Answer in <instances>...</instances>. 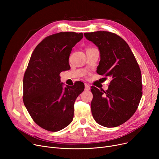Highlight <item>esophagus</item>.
Listing matches in <instances>:
<instances>
[{
	"label": "esophagus",
	"mask_w": 159,
	"mask_h": 159,
	"mask_svg": "<svg viewBox=\"0 0 159 159\" xmlns=\"http://www.w3.org/2000/svg\"><path fill=\"white\" fill-rule=\"evenodd\" d=\"M84 89H85L86 91H89V90H90V86L88 84H85V88Z\"/></svg>",
	"instance_id": "34e87169"
}]
</instances>
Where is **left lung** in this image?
I'll return each instance as SVG.
<instances>
[{"label":"left lung","instance_id":"8db88e82","mask_svg":"<svg viewBox=\"0 0 159 159\" xmlns=\"http://www.w3.org/2000/svg\"><path fill=\"white\" fill-rule=\"evenodd\" d=\"M84 35L99 49L97 73L111 79L106 91L91 87L93 119L104 127L119 126L135 113L143 95L139 66L126 42L115 33L98 31Z\"/></svg>","mask_w":159,"mask_h":159}]
</instances>
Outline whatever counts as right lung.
Masks as SVG:
<instances>
[{
	"mask_svg": "<svg viewBox=\"0 0 159 159\" xmlns=\"http://www.w3.org/2000/svg\"><path fill=\"white\" fill-rule=\"evenodd\" d=\"M83 33L60 32L42 40L32 53L23 79V101L34 122L49 131H60L71 122L74 103L84 89L76 82L63 88L60 73L70 69L72 48Z\"/></svg>",
	"mask_w": 159,
	"mask_h": 159,
	"instance_id": "right-lung-1",
	"label": "right lung"
}]
</instances>
